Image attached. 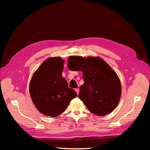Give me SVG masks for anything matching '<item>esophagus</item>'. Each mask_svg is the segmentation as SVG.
Returning <instances> with one entry per match:
<instances>
[{
  "mask_svg": "<svg viewBox=\"0 0 150 150\" xmlns=\"http://www.w3.org/2000/svg\"><path fill=\"white\" fill-rule=\"evenodd\" d=\"M75 91H76V92L77 93V94H78V95L79 93V88H76V89H75Z\"/></svg>",
  "mask_w": 150,
  "mask_h": 150,
  "instance_id": "obj_1",
  "label": "esophagus"
}]
</instances>
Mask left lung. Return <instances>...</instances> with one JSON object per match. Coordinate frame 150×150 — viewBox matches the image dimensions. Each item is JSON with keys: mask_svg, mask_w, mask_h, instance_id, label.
<instances>
[{"mask_svg": "<svg viewBox=\"0 0 150 150\" xmlns=\"http://www.w3.org/2000/svg\"><path fill=\"white\" fill-rule=\"evenodd\" d=\"M67 67L71 71H81L84 83L79 98L94 115L104 116L118 104L121 95L120 80L116 72L99 57L70 56Z\"/></svg>", "mask_w": 150, "mask_h": 150, "instance_id": "obj_1", "label": "left lung"}]
</instances>
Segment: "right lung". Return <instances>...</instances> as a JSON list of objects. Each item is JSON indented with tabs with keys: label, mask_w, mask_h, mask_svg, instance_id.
Segmentation results:
<instances>
[{
	"label": "right lung",
	"mask_w": 150,
	"mask_h": 150,
	"mask_svg": "<svg viewBox=\"0 0 150 150\" xmlns=\"http://www.w3.org/2000/svg\"><path fill=\"white\" fill-rule=\"evenodd\" d=\"M64 61L60 57L45 60L32 77L29 92L35 108L42 114L55 117L64 112L77 96L62 76Z\"/></svg>",
	"instance_id": "add662e5"
}]
</instances>
